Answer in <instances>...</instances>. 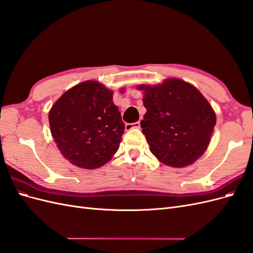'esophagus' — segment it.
I'll return each mask as SVG.
<instances>
[{"instance_id": "obj_1", "label": "esophagus", "mask_w": 253, "mask_h": 253, "mask_svg": "<svg viewBox=\"0 0 253 253\" xmlns=\"http://www.w3.org/2000/svg\"><path fill=\"white\" fill-rule=\"evenodd\" d=\"M140 127V122L137 121L134 122V124H126V131H129L132 128H139Z\"/></svg>"}]
</instances>
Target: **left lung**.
Segmentation results:
<instances>
[{
	"mask_svg": "<svg viewBox=\"0 0 253 253\" xmlns=\"http://www.w3.org/2000/svg\"><path fill=\"white\" fill-rule=\"evenodd\" d=\"M147 109L140 121L150 151L173 168L194 164L208 148L216 124L211 104L192 84L168 78L156 85L139 84Z\"/></svg>",
	"mask_w": 253,
	"mask_h": 253,
	"instance_id": "1",
	"label": "left lung"
}]
</instances>
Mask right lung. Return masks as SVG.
I'll list each match as a JSON object with an SVG mask.
<instances>
[{
    "mask_svg": "<svg viewBox=\"0 0 253 253\" xmlns=\"http://www.w3.org/2000/svg\"><path fill=\"white\" fill-rule=\"evenodd\" d=\"M48 120L61 154L74 166L88 170L110 162L125 133L113 90L94 80L66 90L51 106Z\"/></svg>",
    "mask_w": 253,
    "mask_h": 253,
    "instance_id": "right-lung-1",
    "label": "right lung"
}]
</instances>
